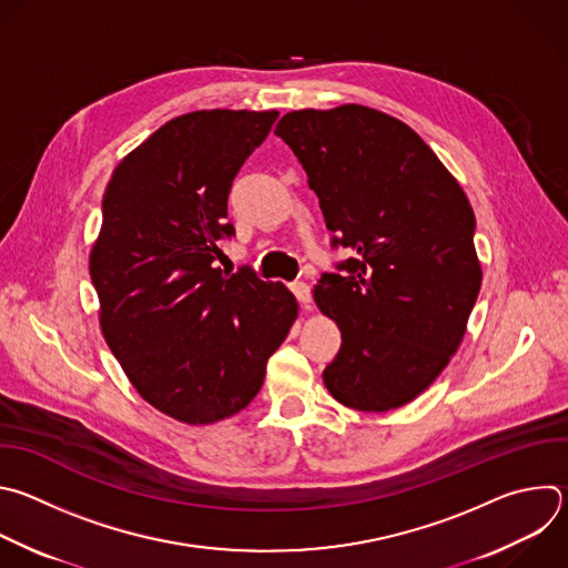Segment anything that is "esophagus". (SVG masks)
<instances>
[{
	"label": "esophagus",
	"mask_w": 568,
	"mask_h": 568,
	"mask_svg": "<svg viewBox=\"0 0 568 568\" xmlns=\"http://www.w3.org/2000/svg\"><path fill=\"white\" fill-rule=\"evenodd\" d=\"M292 292H294V296L298 298V303L307 310L310 303H312V290H310V285L303 283V281H296V283H292Z\"/></svg>",
	"instance_id": "34e87169"
}]
</instances>
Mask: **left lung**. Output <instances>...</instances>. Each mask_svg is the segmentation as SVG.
Returning <instances> with one entry per match:
<instances>
[{
	"mask_svg": "<svg viewBox=\"0 0 568 568\" xmlns=\"http://www.w3.org/2000/svg\"><path fill=\"white\" fill-rule=\"evenodd\" d=\"M283 138L318 196L347 276L323 274L314 303L341 329L329 395L388 413L417 399L464 341L481 287L475 214L457 178L402 120L361 104L285 113Z\"/></svg>",
	"mask_w": 568,
	"mask_h": 568,
	"instance_id": "8db88e82",
	"label": "left lung"
}]
</instances>
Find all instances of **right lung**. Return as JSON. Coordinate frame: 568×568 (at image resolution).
<instances>
[{"instance_id": "obj_1", "label": "right lung", "mask_w": 568, "mask_h": 568, "mask_svg": "<svg viewBox=\"0 0 568 568\" xmlns=\"http://www.w3.org/2000/svg\"><path fill=\"white\" fill-rule=\"evenodd\" d=\"M278 111H192L126 153L106 184L89 254L100 329L138 395L207 426L258 395L298 303L252 270L214 267L232 180Z\"/></svg>"}]
</instances>
